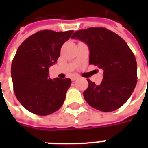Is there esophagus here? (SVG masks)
<instances>
[{"mask_svg": "<svg viewBox=\"0 0 148 148\" xmlns=\"http://www.w3.org/2000/svg\"><path fill=\"white\" fill-rule=\"evenodd\" d=\"M77 78H78V77H77V76H73V77H71V80L75 81V80H77Z\"/></svg>", "mask_w": 148, "mask_h": 148, "instance_id": "obj_1", "label": "esophagus"}]
</instances>
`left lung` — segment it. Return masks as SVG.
Instances as JSON below:
<instances>
[{
  "mask_svg": "<svg viewBox=\"0 0 148 148\" xmlns=\"http://www.w3.org/2000/svg\"><path fill=\"white\" fill-rule=\"evenodd\" d=\"M72 39L86 42L90 50V65L103 69L100 85L87 79L84 98L102 112L119 109L130 97L137 83V63L126 42L105 27H90L75 32Z\"/></svg>",
  "mask_w": 148,
  "mask_h": 148,
  "instance_id": "1",
  "label": "left lung"
}]
</instances>
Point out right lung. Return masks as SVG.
Listing matches in <instances>:
<instances>
[{
    "mask_svg": "<svg viewBox=\"0 0 148 148\" xmlns=\"http://www.w3.org/2000/svg\"><path fill=\"white\" fill-rule=\"evenodd\" d=\"M73 32L39 31L18 47L11 66L13 90L21 105L34 114H51L64 102L71 80H52L49 67L57 62L62 46Z\"/></svg>",
    "mask_w": 148,
    "mask_h": 148,
    "instance_id": "right-lung-1",
    "label": "right lung"
}]
</instances>
